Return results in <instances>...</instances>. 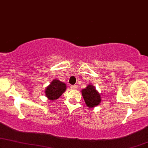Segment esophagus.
Wrapping results in <instances>:
<instances>
[{
    "label": "esophagus",
    "mask_w": 148,
    "mask_h": 148,
    "mask_svg": "<svg viewBox=\"0 0 148 148\" xmlns=\"http://www.w3.org/2000/svg\"><path fill=\"white\" fill-rule=\"evenodd\" d=\"M71 88L72 89H76L77 88V86L76 85H73V86H71Z\"/></svg>",
    "instance_id": "1"
}]
</instances>
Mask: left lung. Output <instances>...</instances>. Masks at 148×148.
I'll return each mask as SVG.
<instances>
[{
    "instance_id": "1",
    "label": "left lung",
    "mask_w": 148,
    "mask_h": 148,
    "mask_svg": "<svg viewBox=\"0 0 148 148\" xmlns=\"http://www.w3.org/2000/svg\"><path fill=\"white\" fill-rule=\"evenodd\" d=\"M81 92L87 107L93 108L101 103V95L92 84H88L86 88L82 89Z\"/></svg>"
}]
</instances>
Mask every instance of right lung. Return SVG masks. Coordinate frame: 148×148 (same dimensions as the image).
I'll return each mask as SVG.
<instances>
[{
  "label": "right lung",
  "instance_id": "1",
  "mask_svg": "<svg viewBox=\"0 0 148 148\" xmlns=\"http://www.w3.org/2000/svg\"><path fill=\"white\" fill-rule=\"evenodd\" d=\"M66 90V84L57 79H54L45 90L46 97L50 101L59 99Z\"/></svg>",
  "mask_w": 148,
  "mask_h": 148
}]
</instances>
